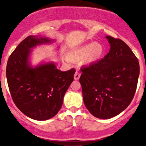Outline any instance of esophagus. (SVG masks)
<instances>
[{
    "mask_svg": "<svg viewBox=\"0 0 146 146\" xmlns=\"http://www.w3.org/2000/svg\"><path fill=\"white\" fill-rule=\"evenodd\" d=\"M80 78V73H78V72H75L74 75V80H78Z\"/></svg>",
    "mask_w": 146,
    "mask_h": 146,
    "instance_id": "obj_1",
    "label": "esophagus"
}]
</instances>
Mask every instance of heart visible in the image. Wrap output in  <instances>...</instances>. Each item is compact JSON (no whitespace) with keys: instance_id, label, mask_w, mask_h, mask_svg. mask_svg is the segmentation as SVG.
I'll return each instance as SVG.
<instances>
[{"instance_id":"obj_1","label":"heart","mask_w":146,"mask_h":146,"mask_svg":"<svg viewBox=\"0 0 146 146\" xmlns=\"http://www.w3.org/2000/svg\"><path fill=\"white\" fill-rule=\"evenodd\" d=\"M104 48L99 42H90L72 50L68 53V59L78 62L81 60L82 64L88 66L98 62L103 56Z\"/></svg>"}]
</instances>
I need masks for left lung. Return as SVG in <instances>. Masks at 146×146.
I'll list each match as a JSON object with an SVG mask.
<instances>
[{"mask_svg": "<svg viewBox=\"0 0 146 146\" xmlns=\"http://www.w3.org/2000/svg\"><path fill=\"white\" fill-rule=\"evenodd\" d=\"M110 45L104 58L81 68L85 106L93 116L110 119L128 106L136 92L139 64L123 41L106 36Z\"/></svg>", "mask_w": 146, "mask_h": 146, "instance_id": "8db88e82", "label": "left lung"}]
</instances>
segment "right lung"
<instances>
[{
	"label": "right lung",
	"mask_w": 146,
	"mask_h": 146,
	"mask_svg": "<svg viewBox=\"0 0 146 146\" xmlns=\"http://www.w3.org/2000/svg\"><path fill=\"white\" fill-rule=\"evenodd\" d=\"M53 42L40 36L27 37L12 52L7 64V80L13 101L26 116L38 121L47 120L58 113L75 73L74 68L61 71L51 62L31 66V49Z\"/></svg>",
	"instance_id": "1"
}]
</instances>
